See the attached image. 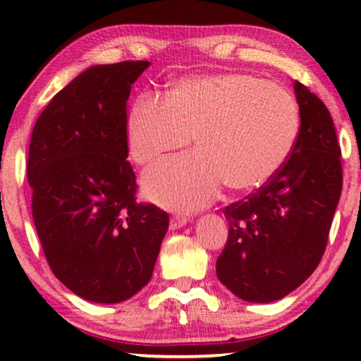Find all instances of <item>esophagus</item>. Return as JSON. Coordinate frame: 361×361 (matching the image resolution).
I'll list each match as a JSON object with an SVG mask.
<instances>
[{"label": "esophagus", "instance_id": "1", "mask_svg": "<svg viewBox=\"0 0 361 361\" xmlns=\"http://www.w3.org/2000/svg\"><path fill=\"white\" fill-rule=\"evenodd\" d=\"M187 221H189V219L187 216H180V215H174L169 221V228L171 230H177V228H182V226L187 225Z\"/></svg>", "mask_w": 361, "mask_h": 361}]
</instances>
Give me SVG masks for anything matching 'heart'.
Masks as SVG:
<instances>
[{"label": "heart", "instance_id": "1", "mask_svg": "<svg viewBox=\"0 0 361 361\" xmlns=\"http://www.w3.org/2000/svg\"><path fill=\"white\" fill-rule=\"evenodd\" d=\"M299 131V105L288 90L238 72L180 78L166 102L141 93L126 118L128 149L141 166L194 137L195 154L142 176L146 195L176 210L209 205L224 184L233 192L264 185L289 159Z\"/></svg>", "mask_w": 361, "mask_h": 361}]
</instances>
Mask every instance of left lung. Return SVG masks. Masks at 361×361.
I'll return each mask as SVG.
<instances>
[{
  "label": "left lung",
  "mask_w": 361,
  "mask_h": 361,
  "mask_svg": "<svg viewBox=\"0 0 361 361\" xmlns=\"http://www.w3.org/2000/svg\"><path fill=\"white\" fill-rule=\"evenodd\" d=\"M294 93L300 131L289 159L255 194L224 209L230 228L216 278L248 302L283 299L314 273L342 194L332 116L298 80Z\"/></svg>",
  "instance_id": "8db88e82"
}]
</instances>
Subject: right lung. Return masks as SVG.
Listing matches in <instances>:
<instances>
[{"mask_svg": "<svg viewBox=\"0 0 361 361\" xmlns=\"http://www.w3.org/2000/svg\"><path fill=\"white\" fill-rule=\"evenodd\" d=\"M151 66H93L62 88L31 135L32 219L52 273L78 298L130 299L149 283L169 215L136 204L126 102Z\"/></svg>", "mask_w": 361, "mask_h": 361, "instance_id": "obj_1", "label": "right lung"}]
</instances>
